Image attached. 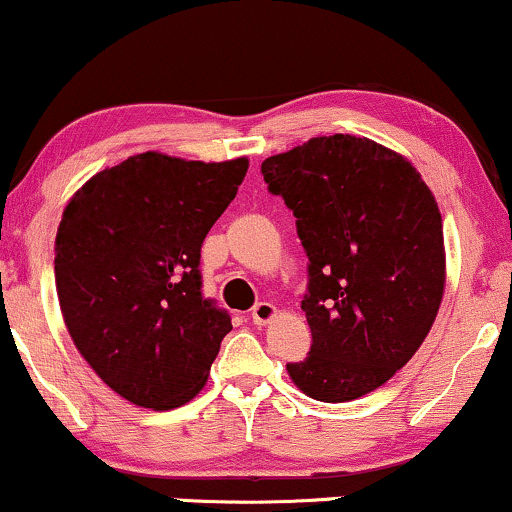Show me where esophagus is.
I'll return each mask as SVG.
<instances>
[{"instance_id":"1","label":"esophagus","mask_w":512,"mask_h":512,"mask_svg":"<svg viewBox=\"0 0 512 512\" xmlns=\"http://www.w3.org/2000/svg\"><path fill=\"white\" fill-rule=\"evenodd\" d=\"M277 314H279V310L272 303H258L254 310H251V319H254L256 326H265V324H270Z\"/></svg>"}]
</instances>
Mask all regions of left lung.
I'll return each instance as SVG.
<instances>
[{
	"label": "left lung",
	"mask_w": 512,
	"mask_h": 512,
	"mask_svg": "<svg viewBox=\"0 0 512 512\" xmlns=\"http://www.w3.org/2000/svg\"><path fill=\"white\" fill-rule=\"evenodd\" d=\"M270 193L296 216L310 258L305 396L347 403L382 387L429 335L445 293L443 219L401 153L368 137H312L263 160Z\"/></svg>",
	"instance_id": "left-lung-1"
}]
</instances>
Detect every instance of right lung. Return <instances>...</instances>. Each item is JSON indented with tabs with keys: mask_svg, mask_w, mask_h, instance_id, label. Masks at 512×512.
I'll list each match as a JSON object with an SVG mask.
<instances>
[{
	"mask_svg": "<svg viewBox=\"0 0 512 512\" xmlns=\"http://www.w3.org/2000/svg\"><path fill=\"white\" fill-rule=\"evenodd\" d=\"M249 170L146 151L90 177L55 235L69 338L125 401L172 410L205 387L230 317L200 291V247Z\"/></svg>",
	"mask_w": 512,
	"mask_h": 512,
	"instance_id": "add662e5",
	"label": "right lung"
}]
</instances>
